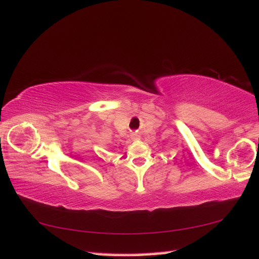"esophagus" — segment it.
<instances>
[{
    "label": "esophagus",
    "instance_id": "1",
    "mask_svg": "<svg viewBox=\"0 0 259 259\" xmlns=\"http://www.w3.org/2000/svg\"><path fill=\"white\" fill-rule=\"evenodd\" d=\"M134 137H135V136H134Z\"/></svg>",
    "mask_w": 259,
    "mask_h": 259
}]
</instances>
